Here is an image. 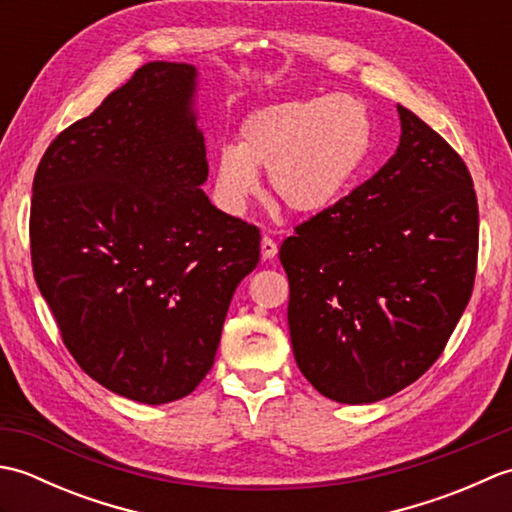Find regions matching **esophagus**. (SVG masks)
<instances>
[{
	"instance_id": "obj_1",
	"label": "esophagus",
	"mask_w": 512,
	"mask_h": 512,
	"mask_svg": "<svg viewBox=\"0 0 512 512\" xmlns=\"http://www.w3.org/2000/svg\"><path fill=\"white\" fill-rule=\"evenodd\" d=\"M259 248H262V259H264V262H268V259H273L277 255V244L268 235L262 237V244H259Z\"/></svg>"
}]
</instances>
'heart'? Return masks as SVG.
I'll use <instances>...</instances> for the list:
<instances>
[{
  "instance_id": "obj_1",
  "label": "heart",
  "mask_w": 512,
  "mask_h": 512,
  "mask_svg": "<svg viewBox=\"0 0 512 512\" xmlns=\"http://www.w3.org/2000/svg\"><path fill=\"white\" fill-rule=\"evenodd\" d=\"M372 118L350 94L273 103L250 112L237 145L213 162V198L228 215H242L268 171L275 198L297 215H319L336 204L365 165Z\"/></svg>"
}]
</instances>
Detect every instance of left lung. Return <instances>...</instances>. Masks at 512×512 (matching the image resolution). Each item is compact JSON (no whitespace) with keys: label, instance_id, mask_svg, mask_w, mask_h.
Returning <instances> with one entry per match:
<instances>
[{"label":"left lung","instance_id":"obj_1","mask_svg":"<svg viewBox=\"0 0 512 512\" xmlns=\"http://www.w3.org/2000/svg\"><path fill=\"white\" fill-rule=\"evenodd\" d=\"M398 116L387 165L279 248L295 361L345 405L394 396L427 372L473 290L471 173L411 110L398 105Z\"/></svg>","mask_w":512,"mask_h":512}]
</instances>
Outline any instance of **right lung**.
I'll return each instance as SVG.
<instances>
[{
	"label": "right lung",
	"instance_id": "obj_1",
	"mask_svg": "<svg viewBox=\"0 0 512 512\" xmlns=\"http://www.w3.org/2000/svg\"><path fill=\"white\" fill-rule=\"evenodd\" d=\"M198 68L156 61L65 129L32 182L30 253L74 361L114 394L165 405L213 367L259 231L215 209Z\"/></svg>",
	"mask_w": 512,
	"mask_h": 512
}]
</instances>
